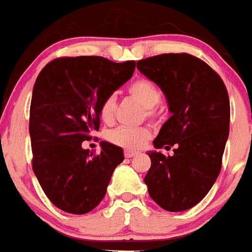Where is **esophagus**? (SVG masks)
I'll return each instance as SVG.
<instances>
[{
  "mask_svg": "<svg viewBox=\"0 0 252 252\" xmlns=\"http://www.w3.org/2000/svg\"><path fill=\"white\" fill-rule=\"evenodd\" d=\"M124 155L126 158H131V157H134V156L138 155V152L136 151H125Z\"/></svg>",
  "mask_w": 252,
  "mask_h": 252,
  "instance_id": "obj_1",
  "label": "esophagus"
}]
</instances>
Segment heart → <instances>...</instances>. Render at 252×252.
Masks as SVG:
<instances>
[{
  "label": "heart",
  "mask_w": 252,
  "mask_h": 252,
  "mask_svg": "<svg viewBox=\"0 0 252 252\" xmlns=\"http://www.w3.org/2000/svg\"><path fill=\"white\" fill-rule=\"evenodd\" d=\"M127 93L131 97L145 108V114L151 118L157 116L156 108L161 101V91L153 82L145 78L134 81L128 86ZM114 109H116V100L113 96H108L103 100L100 105V118L105 124H111L114 118ZM152 130L149 126H138V127H127L120 126L108 132V140L112 144L121 147L127 151L141 148L147 141L151 139Z\"/></svg>",
  "instance_id": "1"
}]
</instances>
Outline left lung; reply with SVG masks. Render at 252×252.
<instances>
[{
    "label": "left lung",
    "instance_id": "8db88e82",
    "mask_svg": "<svg viewBox=\"0 0 252 252\" xmlns=\"http://www.w3.org/2000/svg\"><path fill=\"white\" fill-rule=\"evenodd\" d=\"M138 69L161 87L171 117L153 141L144 178L151 198L163 210H188L209 193L219 176L229 135L230 105L223 80L189 54H162L139 60Z\"/></svg>",
    "mask_w": 252,
    "mask_h": 252
}]
</instances>
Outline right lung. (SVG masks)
Masks as SVG:
<instances>
[{
  "instance_id": "add662e5",
  "label": "right lung",
  "mask_w": 252,
  "mask_h": 252,
  "mask_svg": "<svg viewBox=\"0 0 252 252\" xmlns=\"http://www.w3.org/2000/svg\"><path fill=\"white\" fill-rule=\"evenodd\" d=\"M135 65L134 60L76 56L53 60L39 72L29 112L32 167L58 209L82 215L105 196L124 151L101 141L95 155L82 148V141L99 130L101 103L130 80Z\"/></svg>"
}]
</instances>
